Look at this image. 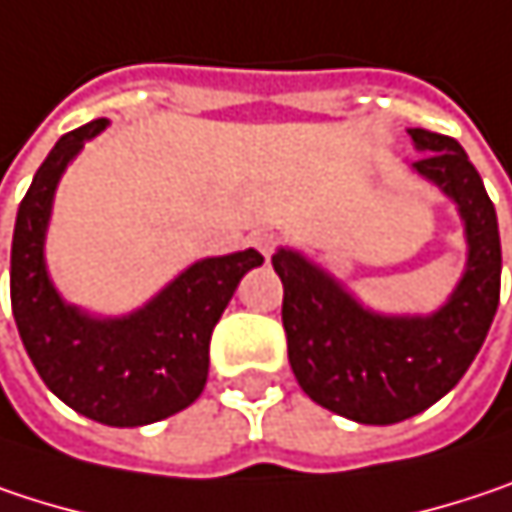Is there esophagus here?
<instances>
[{"instance_id": "34e87169", "label": "esophagus", "mask_w": 512, "mask_h": 512, "mask_svg": "<svg viewBox=\"0 0 512 512\" xmlns=\"http://www.w3.org/2000/svg\"><path fill=\"white\" fill-rule=\"evenodd\" d=\"M252 243H255L263 255L269 257L272 252H275V243H278V237H275L272 231H255V234H252Z\"/></svg>"}]
</instances>
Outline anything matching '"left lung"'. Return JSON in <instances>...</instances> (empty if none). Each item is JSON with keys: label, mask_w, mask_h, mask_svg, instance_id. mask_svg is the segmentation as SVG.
<instances>
[{"label": "left lung", "mask_w": 512, "mask_h": 512, "mask_svg": "<svg viewBox=\"0 0 512 512\" xmlns=\"http://www.w3.org/2000/svg\"><path fill=\"white\" fill-rule=\"evenodd\" d=\"M422 158L410 169L457 205L466 266L434 313H381L322 263L281 246L284 331L293 375L325 410L360 425L404 422L451 393L487 340L501 290L498 219L463 146L407 128Z\"/></svg>", "instance_id": "1"}]
</instances>
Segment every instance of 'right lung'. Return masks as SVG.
I'll list each match as a JSON object with an SVG mask.
<instances>
[{
	"mask_svg": "<svg viewBox=\"0 0 512 512\" xmlns=\"http://www.w3.org/2000/svg\"><path fill=\"white\" fill-rule=\"evenodd\" d=\"M105 128L108 119H93L64 134L34 172L14 225L11 307L25 351L52 393L93 422L140 428L202 395L210 334L243 275L260 266L263 255L246 249L202 257L122 316H99L67 302L46 266L55 190L84 143Z\"/></svg>",
	"mask_w": 512,
	"mask_h": 512,
	"instance_id": "add662e5",
	"label": "right lung"
}]
</instances>
